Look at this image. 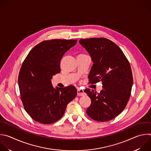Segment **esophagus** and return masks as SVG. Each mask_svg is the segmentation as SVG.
<instances>
[{"mask_svg": "<svg viewBox=\"0 0 151 151\" xmlns=\"http://www.w3.org/2000/svg\"><path fill=\"white\" fill-rule=\"evenodd\" d=\"M84 94H85V92H84L83 90L79 89V88L77 89V95L78 96H83V95H84Z\"/></svg>", "mask_w": 151, "mask_h": 151, "instance_id": "34e87169", "label": "esophagus"}]
</instances>
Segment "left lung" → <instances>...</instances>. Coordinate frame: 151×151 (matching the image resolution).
Here are the masks:
<instances>
[{
  "mask_svg": "<svg viewBox=\"0 0 151 151\" xmlns=\"http://www.w3.org/2000/svg\"><path fill=\"white\" fill-rule=\"evenodd\" d=\"M80 44L93 62L88 78L91 83L102 82L103 89L84 92L91 99L86 113L98 122H107L119 115L129 99L133 85L130 63L119 47L105 38L81 39Z\"/></svg>",
  "mask_w": 151,
  "mask_h": 151,
  "instance_id": "left-lung-1",
  "label": "left lung"
}]
</instances>
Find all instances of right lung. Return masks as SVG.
Returning <instances> with one entry per match:
<instances>
[{"mask_svg": "<svg viewBox=\"0 0 151 151\" xmlns=\"http://www.w3.org/2000/svg\"><path fill=\"white\" fill-rule=\"evenodd\" d=\"M76 42V40L44 41L31 50L24 61L18 85L24 109L35 121L42 124L57 122L76 97L75 86L55 88L51 79L60 72L63 56Z\"/></svg>", "mask_w": 151, "mask_h": 151, "instance_id": "right-lung-1", "label": "right lung"}]
</instances>
